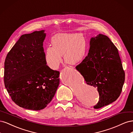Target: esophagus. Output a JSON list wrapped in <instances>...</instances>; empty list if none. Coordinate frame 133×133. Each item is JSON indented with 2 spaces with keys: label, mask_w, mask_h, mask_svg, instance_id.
I'll return each mask as SVG.
<instances>
[{
  "label": "esophagus",
  "mask_w": 133,
  "mask_h": 133,
  "mask_svg": "<svg viewBox=\"0 0 133 133\" xmlns=\"http://www.w3.org/2000/svg\"><path fill=\"white\" fill-rule=\"evenodd\" d=\"M66 68H72V66H66Z\"/></svg>",
  "instance_id": "1"
}]
</instances>
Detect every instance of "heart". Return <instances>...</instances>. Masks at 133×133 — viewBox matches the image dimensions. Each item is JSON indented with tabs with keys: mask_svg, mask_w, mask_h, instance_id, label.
<instances>
[{
	"mask_svg": "<svg viewBox=\"0 0 133 133\" xmlns=\"http://www.w3.org/2000/svg\"><path fill=\"white\" fill-rule=\"evenodd\" d=\"M45 52V61L48 67L56 70L65 61L71 65L78 64L85 59L87 54V41L82 34L59 33L54 35Z\"/></svg>",
	"mask_w": 133,
	"mask_h": 133,
	"instance_id": "1",
	"label": "heart"
}]
</instances>
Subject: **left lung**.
Segmentation results:
<instances>
[{
  "label": "left lung",
  "instance_id": "8db88e82",
  "mask_svg": "<svg viewBox=\"0 0 133 133\" xmlns=\"http://www.w3.org/2000/svg\"><path fill=\"white\" fill-rule=\"evenodd\" d=\"M75 68L87 84L97 88L99 99L94 109L109 105L119 98L125 72L118 49L107 36L99 34L91 38L88 55Z\"/></svg>",
  "mask_w": 133,
  "mask_h": 133
}]
</instances>
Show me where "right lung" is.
<instances>
[{"mask_svg":"<svg viewBox=\"0 0 133 133\" xmlns=\"http://www.w3.org/2000/svg\"><path fill=\"white\" fill-rule=\"evenodd\" d=\"M44 30L22 35L8 53L4 81L12 100L20 107L40 110L54 97L59 85V71L45 61Z\"/></svg>","mask_w":133,"mask_h":133,"instance_id":"right-lung-1","label":"right lung"}]
</instances>
